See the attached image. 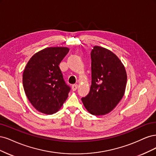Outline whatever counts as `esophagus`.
Returning <instances> with one entry per match:
<instances>
[{"instance_id":"obj_1","label":"esophagus","mask_w":156,"mask_h":156,"mask_svg":"<svg viewBox=\"0 0 156 156\" xmlns=\"http://www.w3.org/2000/svg\"><path fill=\"white\" fill-rule=\"evenodd\" d=\"M78 84H74V85H72V89H73V91H76V90L77 89V88H78Z\"/></svg>"}]
</instances>
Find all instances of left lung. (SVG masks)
I'll list each match as a JSON object with an SVG mask.
<instances>
[{
    "label": "left lung",
    "mask_w": 156,
    "mask_h": 156,
    "mask_svg": "<svg viewBox=\"0 0 156 156\" xmlns=\"http://www.w3.org/2000/svg\"><path fill=\"white\" fill-rule=\"evenodd\" d=\"M91 58V85L82 101L90 113L98 116L112 111L122 99L127 74L121 61L106 48L94 46Z\"/></svg>",
    "instance_id": "8db88e82"
}]
</instances>
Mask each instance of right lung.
<instances>
[{
  "instance_id": "add662e5",
  "label": "right lung",
  "mask_w": 156,
  "mask_h": 156,
  "mask_svg": "<svg viewBox=\"0 0 156 156\" xmlns=\"http://www.w3.org/2000/svg\"><path fill=\"white\" fill-rule=\"evenodd\" d=\"M69 51L67 47H48L30 59L23 75L24 92L39 112L52 115L61 108L71 90L59 65Z\"/></svg>"
}]
</instances>
